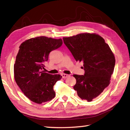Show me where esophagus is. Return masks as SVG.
<instances>
[{"label": "esophagus", "instance_id": "obj_1", "mask_svg": "<svg viewBox=\"0 0 130 130\" xmlns=\"http://www.w3.org/2000/svg\"><path fill=\"white\" fill-rule=\"evenodd\" d=\"M62 76L63 78H66L68 77L69 76V74H62Z\"/></svg>", "mask_w": 130, "mask_h": 130}]
</instances>
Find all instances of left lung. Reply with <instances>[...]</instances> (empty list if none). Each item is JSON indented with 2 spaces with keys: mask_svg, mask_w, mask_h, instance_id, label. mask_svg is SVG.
<instances>
[{
  "mask_svg": "<svg viewBox=\"0 0 130 130\" xmlns=\"http://www.w3.org/2000/svg\"><path fill=\"white\" fill-rule=\"evenodd\" d=\"M63 43L76 61H83L84 75L73 74L77 95L88 102L98 97L109 84L115 59L109 45L96 34L83 33L63 37Z\"/></svg>",
  "mask_w": 130,
  "mask_h": 130,
  "instance_id": "8db88e82",
  "label": "left lung"
}]
</instances>
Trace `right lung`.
Returning <instances> with one entry per match:
<instances>
[{
	"instance_id": "1",
	"label": "right lung",
	"mask_w": 130,
	"mask_h": 130,
	"mask_svg": "<svg viewBox=\"0 0 130 130\" xmlns=\"http://www.w3.org/2000/svg\"><path fill=\"white\" fill-rule=\"evenodd\" d=\"M62 45L61 39L42 36L26 40L19 46L14 66L15 80L32 102L41 104L55 97L53 87L62 76L48 74L43 70L50 53Z\"/></svg>"
}]
</instances>
